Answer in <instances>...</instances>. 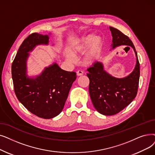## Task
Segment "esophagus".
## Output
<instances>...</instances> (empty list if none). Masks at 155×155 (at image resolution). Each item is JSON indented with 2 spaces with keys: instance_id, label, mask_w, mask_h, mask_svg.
Listing matches in <instances>:
<instances>
[{
  "instance_id": "esophagus-1",
  "label": "esophagus",
  "mask_w": 155,
  "mask_h": 155,
  "mask_svg": "<svg viewBox=\"0 0 155 155\" xmlns=\"http://www.w3.org/2000/svg\"><path fill=\"white\" fill-rule=\"evenodd\" d=\"M84 74V72L82 71V70H78L77 72V75L78 76H81L82 75Z\"/></svg>"
}]
</instances>
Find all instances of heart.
I'll list each match as a JSON object with an SVG mask.
<instances>
[{"instance_id":"1","label":"heart","mask_w":155,"mask_h":155,"mask_svg":"<svg viewBox=\"0 0 155 155\" xmlns=\"http://www.w3.org/2000/svg\"><path fill=\"white\" fill-rule=\"evenodd\" d=\"M103 44V38L99 35L94 36L92 33L87 34L78 39L77 42L70 46V51L64 52V56L67 61L73 62L77 54L84 52L90 46L84 56V60L87 64H92L99 58Z\"/></svg>"}]
</instances>
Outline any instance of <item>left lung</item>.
I'll use <instances>...</instances> for the list:
<instances>
[{
  "mask_svg": "<svg viewBox=\"0 0 155 155\" xmlns=\"http://www.w3.org/2000/svg\"><path fill=\"white\" fill-rule=\"evenodd\" d=\"M111 49L120 45L130 46L135 52L136 63L133 71L123 78L112 76L104 69L101 62L96 61L87 69L89 94L95 109L101 114L110 116L124 110L136 97L140 75V66L136 51L130 39L117 28L110 26Z\"/></svg>",
  "mask_w": 155,
  "mask_h": 155,
  "instance_id": "obj_1",
  "label": "left lung"
}]
</instances>
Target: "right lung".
<instances>
[{
  "mask_svg": "<svg viewBox=\"0 0 155 155\" xmlns=\"http://www.w3.org/2000/svg\"><path fill=\"white\" fill-rule=\"evenodd\" d=\"M49 39V35L38 33L30 35L20 45L11 67L18 99L31 113L45 119L52 118L62 111L77 78L75 72L62 70L56 63L45 67L38 75L28 76L29 52L37 45H48Z\"/></svg>",
  "mask_w": 155,
  "mask_h": 155,
  "instance_id": "add662e5",
  "label": "right lung"
}]
</instances>
